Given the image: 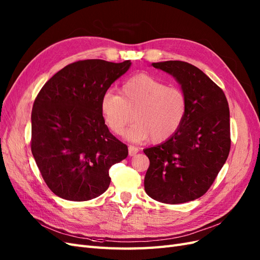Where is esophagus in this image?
I'll use <instances>...</instances> for the list:
<instances>
[{"label": "esophagus", "mask_w": 260, "mask_h": 260, "mask_svg": "<svg viewBox=\"0 0 260 260\" xmlns=\"http://www.w3.org/2000/svg\"><path fill=\"white\" fill-rule=\"evenodd\" d=\"M128 149H129V155L130 156H135L139 152V148L136 147V146H133V145H129Z\"/></svg>", "instance_id": "obj_1"}]
</instances>
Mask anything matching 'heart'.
Wrapping results in <instances>:
<instances>
[{
    "label": "heart",
    "instance_id": "heart-1",
    "mask_svg": "<svg viewBox=\"0 0 260 260\" xmlns=\"http://www.w3.org/2000/svg\"><path fill=\"white\" fill-rule=\"evenodd\" d=\"M187 108V96L182 89L166 85L148 75H138L125 81L119 95L105 92L100 103L103 120L115 135H120L131 119L135 121L124 133V138L133 142L149 138L159 143L169 139L183 123Z\"/></svg>",
    "mask_w": 260,
    "mask_h": 260
}]
</instances>
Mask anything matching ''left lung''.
I'll return each mask as SVG.
<instances>
[{
    "label": "left lung",
    "mask_w": 260,
    "mask_h": 260,
    "mask_svg": "<svg viewBox=\"0 0 260 260\" xmlns=\"http://www.w3.org/2000/svg\"><path fill=\"white\" fill-rule=\"evenodd\" d=\"M152 66L175 78L188 108L174 136L143 151L149 159L145 192L166 204L194 201L208 191L229 156V105L223 91L198 67L181 60Z\"/></svg>",
    "instance_id": "obj_1"
}]
</instances>
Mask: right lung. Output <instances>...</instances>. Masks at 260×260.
Masks as SVG:
<instances>
[{
	"mask_svg": "<svg viewBox=\"0 0 260 260\" xmlns=\"http://www.w3.org/2000/svg\"><path fill=\"white\" fill-rule=\"evenodd\" d=\"M130 66V60H79L39 92L31 113V152L55 195L75 202L98 198L111 183L109 168L127 158L128 147L109 132L100 103Z\"/></svg>",
	"mask_w": 260,
	"mask_h": 260,
	"instance_id": "obj_1",
	"label": "right lung"
}]
</instances>
